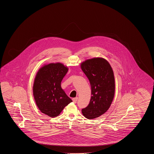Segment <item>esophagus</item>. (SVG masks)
I'll return each instance as SVG.
<instances>
[{"label": "esophagus", "instance_id": "esophagus-1", "mask_svg": "<svg viewBox=\"0 0 154 154\" xmlns=\"http://www.w3.org/2000/svg\"><path fill=\"white\" fill-rule=\"evenodd\" d=\"M77 100H78V97H74V98L72 99V100H73V102L74 103H75L77 102Z\"/></svg>", "mask_w": 154, "mask_h": 154}]
</instances>
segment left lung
Wrapping results in <instances>:
<instances>
[{"instance_id":"8db88e82","label":"left lung","mask_w":154,"mask_h":154,"mask_svg":"<svg viewBox=\"0 0 154 154\" xmlns=\"http://www.w3.org/2000/svg\"><path fill=\"white\" fill-rule=\"evenodd\" d=\"M81 68L90 82L92 95L82 113L89 119L99 117L110 108L114 97L113 70L109 62L102 58L87 59L81 63Z\"/></svg>"}]
</instances>
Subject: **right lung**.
<instances>
[{
	"instance_id": "obj_1",
	"label": "right lung",
	"mask_w": 154,
	"mask_h": 154,
	"mask_svg": "<svg viewBox=\"0 0 154 154\" xmlns=\"http://www.w3.org/2000/svg\"><path fill=\"white\" fill-rule=\"evenodd\" d=\"M68 68L61 63L44 65L37 72L33 87L37 106L42 112L50 117H57L72 102L61 88V81Z\"/></svg>"
}]
</instances>
